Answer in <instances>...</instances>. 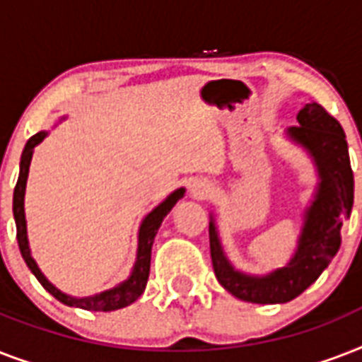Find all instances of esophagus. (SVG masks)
<instances>
[{
    "label": "esophagus",
    "mask_w": 362,
    "mask_h": 362,
    "mask_svg": "<svg viewBox=\"0 0 362 362\" xmlns=\"http://www.w3.org/2000/svg\"><path fill=\"white\" fill-rule=\"evenodd\" d=\"M210 192H212V187H210V184L206 180H203V178H199V180H193L192 184H189V193H192L193 199H206L210 195Z\"/></svg>",
    "instance_id": "1"
}]
</instances>
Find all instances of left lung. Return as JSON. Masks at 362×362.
<instances>
[{
	"label": "left lung",
	"instance_id": "left-lung-1",
	"mask_svg": "<svg viewBox=\"0 0 362 362\" xmlns=\"http://www.w3.org/2000/svg\"><path fill=\"white\" fill-rule=\"evenodd\" d=\"M297 127L284 133L303 148L317 173V186L304 209L300 235L291 259L267 274H247L229 261L221 246L214 212H210V255L216 278L240 300L284 304L314 284L340 247V229L354 209V170L342 125L321 105L306 103L297 115Z\"/></svg>",
	"mask_w": 362,
	"mask_h": 362
}]
</instances>
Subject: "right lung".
<instances>
[{
  "label": "right lung",
  "instance_id": "obj_1",
  "mask_svg": "<svg viewBox=\"0 0 362 362\" xmlns=\"http://www.w3.org/2000/svg\"><path fill=\"white\" fill-rule=\"evenodd\" d=\"M65 120V118H62ZM48 135V131H39L35 135L31 136L30 141L25 142L24 152H22V158H20V175L18 182H16V187H14V197H13V214L14 221H16V238H18L20 253L24 257L28 269L35 274V278L41 281V286L47 289L54 298H58L59 303L67 304V306H73V308H82L90 310V312H112V310H120L129 306L141 297L144 289H146L148 276H150V259H152V246L153 238L158 235L159 227L163 223L165 216L169 214L173 206H175L182 197L186 189L184 187H178L175 192L167 195L165 201L152 209L144 218H142L141 226H139V244H136V259L133 269H131V274L125 278L124 281L116 284L115 287H110L107 291L95 293V295H90V297H73V295H67V293L59 291L58 287L54 286L52 281H48V278L41 272L39 264L35 263V259L31 255L30 240H28V223H25V210H24V197H25V184H28V175H30V163L31 158H33V148L37 144H41L45 141V136Z\"/></svg>",
  "mask_w": 362,
  "mask_h": 362
}]
</instances>
